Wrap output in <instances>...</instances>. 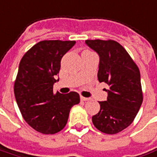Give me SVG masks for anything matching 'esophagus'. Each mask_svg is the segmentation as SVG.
Listing matches in <instances>:
<instances>
[{"label": "esophagus", "mask_w": 157, "mask_h": 157, "mask_svg": "<svg viewBox=\"0 0 157 157\" xmlns=\"http://www.w3.org/2000/svg\"><path fill=\"white\" fill-rule=\"evenodd\" d=\"M80 99H81V100L82 101H88V100H90V98H85V97H83V96H81L80 97Z\"/></svg>", "instance_id": "1"}]
</instances>
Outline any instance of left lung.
<instances>
[{"mask_svg":"<svg viewBox=\"0 0 157 157\" xmlns=\"http://www.w3.org/2000/svg\"><path fill=\"white\" fill-rule=\"evenodd\" d=\"M99 56L98 79L107 83L108 97L99 102L100 110L92 117L94 125L105 134H117L129 126L143 101L140 70L126 50L114 40H86Z\"/></svg>","mask_w":157,"mask_h":157,"instance_id":"obj_1","label":"left lung"}]
</instances>
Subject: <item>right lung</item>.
<instances>
[{
    "instance_id": "obj_1",
    "label": "right lung",
    "mask_w": 157,
    "mask_h": 157,
    "mask_svg": "<svg viewBox=\"0 0 157 157\" xmlns=\"http://www.w3.org/2000/svg\"><path fill=\"white\" fill-rule=\"evenodd\" d=\"M75 41L45 40L27 51L19 64L14 94L27 124L40 133L55 134L65 127L71 108L80 102L79 94H53L55 76L61 59Z\"/></svg>"
}]
</instances>
